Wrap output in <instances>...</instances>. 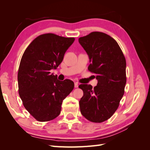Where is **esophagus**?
<instances>
[{
    "mask_svg": "<svg viewBox=\"0 0 150 150\" xmlns=\"http://www.w3.org/2000/svg\"><path fill=\"white\" fill-rule=\"evenodd\" d=\"M74 86H75V88H78V87H79V84H78V82H75V84H74Z\"/></svg>",
    "mask_w": 150,
    "mask_h": 150,
    "instance_id": "1",
    "label": "esophagus"
}]
</instances>
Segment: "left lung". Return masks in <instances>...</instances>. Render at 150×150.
Wrapping results in <instances>:
<instances>
[{
    "label": "left lung",
    "mask_w": 150,
    "mask_h": 150,
    "mask_svg": "<svg viewBox=\"0 0 150 150\" xmlns=\"http://www.w3.org/2000/svg\"><path fill=\"white\" fill-rule=\"evenodd\" d=\"M79 42L87 53L90 71L96 74L94 88L81 84L84 95L79 101L81 114L93 122H103L115 112L126 83L125 57L117 41L108 35L94 31L80 37Z\"/></svg>",
    "instance_id": "left-lung-1"
}]
</instances>
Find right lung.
<instances>
[{"label": "right lung", "mask_w": 150, "mask_h": 150, "mask_svg": "<svg viewBox=\"0 0 150 150\" xmlns=\"http://www.w3.org/2000/svg\"><path fill=\"white\" fill-rule=\"evenodd\" d=\"M75 38L40 35L25 50L18 71V93L24 108L37 120L55 119L63 100L74 88L73 82L60 81L50 70L57 69Z\"/></svg>", "instance_id": "1"}]
</instances>
